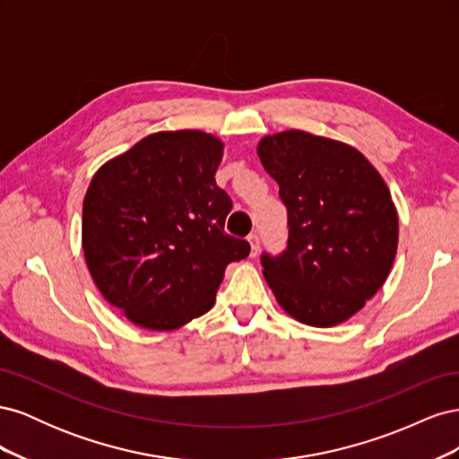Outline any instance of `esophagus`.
<instances>
[{"label":"esophagus","instance_id":"obj_1","mask_svg":"<svg viewBox=\"0 0 459 459\" xmlns=\"http://www.w3.org/2000/svg\"><path fill=\"white\" fill-rule=\"evenodd\" d=\"M247 239H248V243H251V256H256L258 255V248H260L258 233H251Z\"/></svg>","mask_w":459,"mask_h":459}]
</instances>
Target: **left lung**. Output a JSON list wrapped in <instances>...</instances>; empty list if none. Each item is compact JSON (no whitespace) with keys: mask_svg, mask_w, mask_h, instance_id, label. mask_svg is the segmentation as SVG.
Listing matches in <instances>:
<instances>
[{"mask_svg":"<svg viewBox=\"0 0 459 459\" xmlns=\"http://www.w3.org/2000/svg\"><path fill=\"white\" fill-rule=\"evenodd\" d=\"M258 157L289 226L285 251L260 256L264 277L300 324H342L393 268L398 214L386 184L358 149L300 130L266 135Z\"/></svg>","mask_w":459,"mask_h":459,"instance_id":"obj_1","label":"left lung"}]
</instances>
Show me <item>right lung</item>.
Here are the masks:
<instances>
[{"label":"right lung","instance_id":"1","mask_svg":"<svg viewBox=\"0 0 459 459\" xmlns=\"http://www.w3.org/2000/svg\"><path fill=\"white\" fill-rule=\"evenodd\" d=\"M224 145L199 130L143 137L93 176L82 247L101 295L130 322L170 331L212 308L230 262L251 253L224 230L214 174Z\"/></svg>","mask_w":459,"mask_h":459}]
</instances>
